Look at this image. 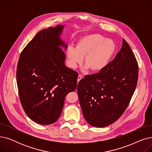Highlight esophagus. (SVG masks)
Listing matches in <instances>:
<instances>
[{
    "label": "esophagus",
    "instance_id": "obj_1",
    "mask_svg": "<svg viewBox=\"0 0 152 152\" xmlns=\"http://www.w3.org/2000/svg\"><path fill=\"white\" fill-rule=\"evenodd\" d=\"M83 77V76L81 75H79V76H78V77H77V81L79 82V81L81 80V79Z\"/></svg>",
    "mask_w": 152,
    "mask_h": 152
}]
</instances>
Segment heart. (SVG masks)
<instances>
[{"label":"heart","mask_w":152,"mask_h":152,"mask_svg":"<svg viewBox=\"0 0 152 152\" xmlns=\"http://www.w3.org/2000/svg\"><path fill=\"white\" fill-rule=\"evenodd\" d=\"M115 50V45L111 40L94 34L81 39L76 48L69 46L66 52L68 63L71 68H76L85 57V69L89 68L93 71H98L107 65Z\"/></svg>","instance_id":"b5f03b06"}]
</instances>
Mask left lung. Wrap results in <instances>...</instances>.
Instances as JSON below:
<instances>
[{
  "instance_id": "8db88e82",
  "label": "left lung",
  "mask_w": 152,
  "mask_h": 152,
  "mask_svg": "<svg viewBox=\"0 0 152 152\" xmlns=\"http://www.w3.org/2000/svg\"><path fill=\"white\" fill-rule=\"evenodd\" d=\"M139 66L123 39L115 58L98 73L86 75L77 86L84 117L91 126L105 127L115 122L128 106L138 81Z\"/></svg>"
}]
</instances>
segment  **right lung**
<instances>
[{"label": "right lung", "instance_id": "right-lung-1", "mask_svg": "<svg viewBox=\"0 0 152 152\" xmlns=\"http://www.w3.org/2000/svg\"><path fill=\"white\" fill-rule=\"evenodd\" d=\"M63 26L43 29L22 50L17 81L21 105L36 123L49 125L58 120L66 95L76 90L77 73L66 67L67 49L60 38Z\"/></svg>", "mask_w": 152, "mask_h": 152}]
</instances>
